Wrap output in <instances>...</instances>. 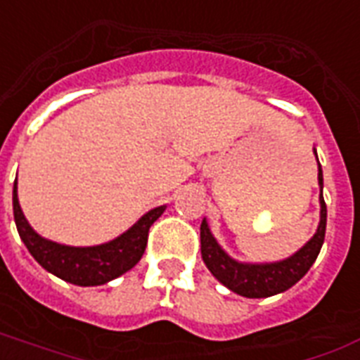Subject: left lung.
I'll return each mask as SVG.
<instances>
[{
  "label": "left lung",
  "mask_w": 360,
  "mask_h": 360,
  "mask_svg": "<svg viewBox=\"0 0 360 360\" xmlns=\"http://www.w3.org/2000/svg\"><path fill=\"white\" fill-rule=\"evenodd\" d=\"M317 158V152L314 148ZM317 182L321 188L319 195V225L316 235L295 252L291 257L272 261V263H242L236 261L219 246L216 236L212 235L206 218L200 224V255L205 261L206 269L212 276L224 283L233 293L246 297V299H266L272 295L283 293L289 287H293L302 276L316 263L317 255L321 252L323 240H325V229H327V205L323 199V171L317 160Z\"/></svg>",
  "instance_id": "1"
}]
</instances>
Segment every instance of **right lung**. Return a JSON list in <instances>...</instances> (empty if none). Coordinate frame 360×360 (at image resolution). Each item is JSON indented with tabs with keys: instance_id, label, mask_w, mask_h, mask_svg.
I'll list each match as a JSON object with an SVG mask.
<instances>
[{
	"instance_id": "1",
	"label": "right lung",
	"mask_w": 360,
	"mask_h": 360,
	"mask_svg": "<svg viewBox=\"0 0 360 360\" xmlns=\"http://www.w3.org/2000/svg\"><path fill=\"white\" fill-rule=\"evenodd\" d=\"M167 206H158L146 212L136 224L116 236L114 240L99 244V246H65L44 238L33 231L27 224L26 216L18 202V186H13V210H15V224L22 242L26 244L27 252L32 253L44 270L58 276L63 281L75 285L94 287L108 283L114 278L125 274L139 261L146 250L148 231L154 221L165 212Z\"/></svg>"
}]
</instances>
